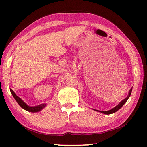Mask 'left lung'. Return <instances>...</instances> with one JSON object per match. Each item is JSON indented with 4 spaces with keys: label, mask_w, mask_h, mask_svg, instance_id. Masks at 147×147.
<instances>
[{
    "label": "left lung",
    "mask_w": 147,
    "mask_h": 147,
    "mask_svg": "<svg viewBox=\"0 0 147 147\" xmlns=\"http://www.w3.org/2000/svg\"><path fill=\"white\" fill-rule=\"evenodd\" d=\"M131 90H132V89H130V91H129V93H128V95L127 97H126V98H124L123 100H122L120 103H119L117 106H115V108H112L111 109H110V110H108V111H100V112L101 113H103L104 114H107V115H108V114H111V113H113L116 112L117 111H118L119 109H120L122 106H123L124 104H125L126 102V101L128 100V98L130 97V94H131Z\"/></svg>",
    "instance_id": "left-lung-1"
}]
</instances>
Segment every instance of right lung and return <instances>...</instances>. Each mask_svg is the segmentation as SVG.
<instances>
[{
    "instance_id": "obj_1",
    "label": "right lung",
    "mask_w": 147,
    "mask_h": 147,
    "mask_svg": "<svg viewBox=\"0 0 147 147\" xmlns=\"http://www.w3.org/2000/svg\"><path fill=\"white\" fill-rule=\"evenodd\" d=\"M10 91L12 94V95L14 97V98L16 99V100L17 101V102L19 104V106L21 107L22 108H23L24 109H25V110L28 111H30V112H38V111H39L40 110H41L42 109H43L45 106H46L45 104H40V105L39 106H28L27 104L21 100V98H20L19 96H17L16 93H14V91L12 90L11 89H10Z\"/></svg>"
}]
</instances>
